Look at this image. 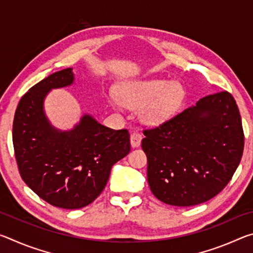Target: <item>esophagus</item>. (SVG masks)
Wrapping results in <instances>:
<instances>
[{
	"label": "esophagus",
	"mask_w": 253,
	"mask_h": 253,
	"mask_svg": "<svg viewBox=\"0 0 253 253\" xmlns=\"http://www.w3.org/2000/svg\"><path fill=\"white\" fill-rule=\"evenodd\" d=\"M142 138H143L142 135L138 134V132H136V131L131 132V134H130V144H131V147H134V148L138 147L139 145H140V143H142Z\"/></svg>",
	"instance_id": "obj_1"
}]
</instances>
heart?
<instances>
[{
  "instance_id": "obj_1",
  "label": "heart",
  "mask_w": 253,
  "mask_h": 253,
  "mask_svg": "<svg viewBox=\"0 0 253 253\" xmlns=\"http://www.w3.org/2000/svg\"><path fill=\"white\" fill-rule=\"evenodd\" d=\"M185 95V88L177 81L152 78L127 81L121 87L119 95L110 92L107 99L115 109L124 106L138 108L139 121L156 126L169 121L181 108Z\"/></svg>"
}]
</instances>
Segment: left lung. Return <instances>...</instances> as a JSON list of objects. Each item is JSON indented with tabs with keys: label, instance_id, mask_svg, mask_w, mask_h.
I'll list each match as a JSON object with an SVG mask.
<instances>
[{
	"label": "left lung",
	"instance_id": "obj_1",
	"mask_svg": "<svg viewBox=\"0 0 253 253\" xmlns=\"http://www.w3.org/2000/svg\"><path fill=\"white\" fill-rule=\"evenodd\" d=\"M144 135L149 187L174 207H192L219 194L238 169L245 146L241 116L228 91L202 98Z\"/></svg>",
	"mask_w": 253,
	"mask_h": 253
}]
</instances>
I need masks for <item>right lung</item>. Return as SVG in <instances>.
<instances>
[{
    "label": "right lung",
    "instance_id": "obj_1",
    "mask_svg": "<svg viewBox=\"0 0 253 253\" xmlns=\"http://www.w3.org/2000/svg\"><path fill=\"white\" fill-rule=\"evenodd\" d=\"M74 83L72 68H67L33 85L19 102L12 134L23 181L45 202L68 210L93 202L113 165L130 152L127 129H111L90 114L81 115L68 130L51 124L44 110L46 96Z\"/></svg>",
    "mask_w": 253,
    "mask_h": 253
}]
</instances>
